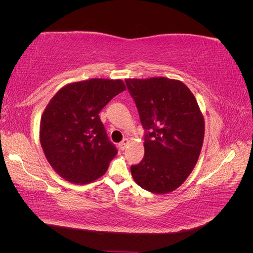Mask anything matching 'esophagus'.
I'll list each match as a JSON object with an SVG mask.
<instances>
[{
  "label": "esophagus",
  "mask_w": 253,
  "mask_h": 253,
  "mask_svg": "<svg viewBox=\"0 0 253 253\" xmlns=\"http://www.w3.org/2000/svg\"><path fill=\"white\" fill-rule=\"evenodd\" d=\"M127 143H128V140L126 139V138H125L124 140H122L121 142H120V149L121 150H125L126 149V145H127Z\"/></svg>",
  "instance_id": "34e87169"
}]
</instances>
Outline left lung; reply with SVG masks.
Masks as SVG:
<instances>
[{"mask_svg": "<svg viewBox=\"0 0 253 253\" xmlns=\"http://www.w3.org/2000/svg\"><path fill=\"white\" fill-rule=\"evenodd\" d=\"M145 131L144 157L131 167L134 180L152 193L177 189L200 157L205 121L194 95L181 81L165 77L126 79Z\"/></svg>", "mask_w": 253, "mask_h": 253, "instance_id": "1", "label": "left lung"}]
</instances>
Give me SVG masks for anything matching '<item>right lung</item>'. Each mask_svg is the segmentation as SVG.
Masks as SVG:
<instances>
[{
  "instance_id": "obj_1",
  "label": "right lung",
  "mask_w": 253,
  "mask_h": 253,
  "mask_svg": "<svg viewBox=\"0 0 253 253\" xmlns=\"http://www.w3.org/2000/svg\"><path fill=\"white\" fill-rule=\"evenodd\" d=\"M124 90L122 80L95 78L67 84L51 98L41 118L40 142L61 177L84 185L108 170L117 149L99 113Z\"/></svg>"
}]
</instances>
